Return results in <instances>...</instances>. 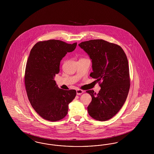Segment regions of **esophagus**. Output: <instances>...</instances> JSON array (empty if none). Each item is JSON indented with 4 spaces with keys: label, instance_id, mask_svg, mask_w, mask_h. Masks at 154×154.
Wrapping results in <instances>:
<instances>
[{
    "label": "esophagus",
    "instance_id": "obj_1",
    "mask_svg": "<svg viewBox=\"0 0 154 154\" xmlns=\"http://www.w3.org/2000/svg\"><path fill=\"white\" fill-rule=\"evenodd\" d=\"M76 92H77V95H81L82 93H84V91L83 90H81L80 89H77Z\"/></svg>",
    "mask_w": 154,
    "mask_h": 154
}]
</instances>
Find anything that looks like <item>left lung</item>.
Wrapping results in <instances>:
<instances>
[{
  "label": "left lung",
  "instance_id": "1",
  "mask_svg": "<svg viewBox=\"0 0 154 154\" xmlns=\"http://www.w3.org/2000/svg\"><path fill=\"white\" fill-rule=\"evenodd\" d=\"M79 45L92 59L93 72L90 76L101 87L97 94L93 90L87 91L92 96L88 114L97 121L109 120L122 108L129 93L131 80L127 57L119 45L102 39L83 42Z\"/></svg>",
  "mask_w": 154,
  "mask_h": 154
}]
</instances>
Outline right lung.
<instances>
[{"instance_id":"right-lung-1","label":"right lung","mask_w":154,"mask_h":154,"mask_svg":"<svg viewBox=\"0 0 154 154\" xmlns=\"http://www.w3.org/2000/svg\"><path fill=\"white\" fill-rule=\"evenodd\" d=\"M76 46L77 43L50 40L37 43L30 51L25 68V88L32 107L45 120L55 122L65 117L68 105L75 97V90L59 88L54 77L59 72L60 60Z\"/></svg>"}]
</instances>
